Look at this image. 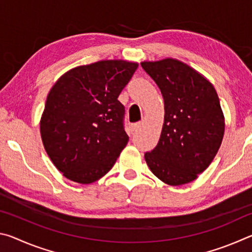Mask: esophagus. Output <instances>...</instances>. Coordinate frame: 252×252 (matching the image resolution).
<instances>
[{
	"label": "esophagus",
	"instance_id": "esophagus-1",
	"mask_svg": "<svg viewBox=\"0 0 252 252\" xmlns=\"http://www.w3.org/2000/svg\"><path fill=\"white\" fill-rule=\"evenodd\" d=\"M140 126H141V122L133 123V125H131V130H132V131H136V130L139 129Z\"/></svg>",
	"mask_w": 252,
	"mask_h": 252
}]
</instances>
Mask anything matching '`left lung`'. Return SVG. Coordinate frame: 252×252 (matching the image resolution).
<instances>
[{"mask_svg": "<svg viewBox=\"0 0 252 252\" xmlns=\"http://www.w3.org/2000/svg\"><path fill=\"white\" fill-rule=\"evenodd\" d=\"M164 100V123L157 147L146 152L148 167L161 181L181 186L193 181L216 157L224 118L213 85L174 59L142 62Z\"/></svg>", "mask_w": 252, "mask_h": 252, "instance_id": "8db88e82", "label": "left lung"}]
</instances>
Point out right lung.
Here are the masks:
<instances>
[{
  "instance_id": "obj_1",
  "label": "right lung",
  "mask_w": 252,
  "mask_h": 252,
  "mask_svg": "<svg viewBox=\"0 0 252 252\" xmlns=\"http://www.w3.org/2000/svg\"><path fill=\"white\" fill-rule=\"evenodd\" d=\"M136 69L138 63L104 60L67 71L50 90L41 136L65 178L89 185L116 163L129 141L126 110L118 97Z\"/></svg>"
}]
</instances>
